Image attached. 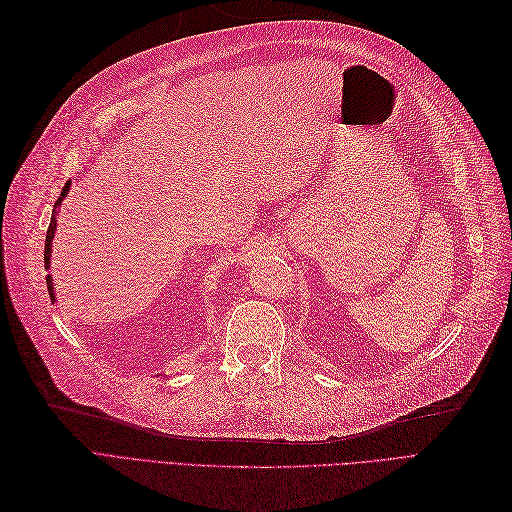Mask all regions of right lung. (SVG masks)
I'll return each instance as SVG.
<instances>
[{
	"label": "right lung",
	"instance_id": "1",
	"mask_svg": "<svg viewBox=\"0 0 512 512\" xmlns=\"http://www.w3.org/2000/svg\"><path fill=\"white\" fill-rule=\"evenodd\" d=\"M70 185L72 181H68L64 185V190H61V196L55 203V209H53V215H51V224H49V230H46V241H44V269H51V254H53V239H55V230H57V213H59V207L61 203H64V198L68 196L70 192ZM46 288H49V294H51V301H55V288H53V277L46 275Z\"/></svg>",
	"mask_w": 512,
	"mask_h": 512
}]
</instances>
